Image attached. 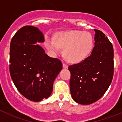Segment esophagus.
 Returning a JSON list of instances; mask_svg holds the SVG:
<instances>
[{
  "label": "esophagus",
  "mask_w": 122,
  "mask_h": 122,
  "mask_svg": "<svg viewBox=\"0 0 122 122\" xmlns=\"http://www.w3.org/2000/svg\"><path fill=\"white\" fill-rule=\"evenodd\" d=\"M63 68H67L68 65L66 64V63H63Z\"/></svg>",
  "instance_id": "1"
}]
</instances>
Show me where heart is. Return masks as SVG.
<instances>
[{
    "label": "heart",
    "mask_w": 122,
    "mask_h": 122,
    "mask_svg": "<svg viewBox=\"0 0 122 122\" xmlns=\"http://www.w3.org/2000/svg\"><path fill=\"white\" fill-rule=\"evenodd\" d=\"M46 46L55 54L60 48H65V57L70 62H79L91 52L93 45V38L89 32L72 30L57 33L53 38H46Z\"/></svg>",
    "instance_id": "b5f03b06"
}]
</instances>
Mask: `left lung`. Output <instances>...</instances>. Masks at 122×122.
I'll return each mask as SVG.
<instances>
[{
    "label": "left lung",
    "mask_w": 122,
    "mask_h": 122,
    "mask_svg": "<svg viewBox=\"0 0 122 122\" xmlns=\"http://www.w3.org/2000/svg\"><path fill=\"white\" fill-rule=\"evenodd\" d=\"M95 46L88 57L68 66L70 92L81 104H90L101 98L108 89L114 75V49L107 36L94 29Z\"/></svg>",
    "instance_id": "left-lung-1"
}]
</instances>
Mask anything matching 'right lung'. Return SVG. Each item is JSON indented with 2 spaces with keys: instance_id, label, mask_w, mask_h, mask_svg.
Instances as JSON below:
<instances>
[{
  "instance_id": "right-lung-1",
  "label": "right lung",
  "mask_w": 122,
  "mask_h": 122,
  "mask_svg": "<svg viewBox=\"0 0 122 122\" xmlns=\"http://www.w3.org/2000/svg\"><path fill=\"white\" fill-rule=\"evenodd\" d=\"M44 41L39 29L26 25L15 33L10 43L11 77L21 95L35 102L51 95L54 81L62 69L59 59L49 57L37 45Z\"/></svg>"
}]
</instances>
